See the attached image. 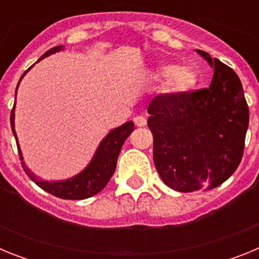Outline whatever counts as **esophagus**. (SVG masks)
Wrapping results in <instances>:
<instances>
[{"instance_id": "obj_1", "label": "esophagus", "mask_w": 259, "mask_h": 259, "mask_svg": "<svg viewBox=\"0 0 259 259\" xmlns=\"http://www.w3.org/2000/svg\"><path fill=\"white\" fill-rule=\"evenodd\" d=\"M134 122H135V124L137 125V127H144V125H146V119L144 118V116H141V115L135 116Z\"/></svg>"}]
</instances>
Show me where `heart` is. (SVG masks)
<instances>
[{
  "label": "heart",
  "mask_w": 259,
  "mask_h": 259,
  "mask_svg": "<svg viewBox=\"0 0 259 259\" xmlns=\"http://www.w3.org/2000/svg\"><path fill=\"white\" fill-rule=\"evenodd\" d=\"M153 80H162L161 92L166 97L178 98L192 92L198 83V74L192 66H176L172 62H158L150 71Z\"/></svg>",
  "instance_id": "1"
}]
</instances>
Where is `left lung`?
I'll use <instances>...</instances> for the list:
<instances>
[{
	"label": "left lung",
	"mask_w": 259,
	"mask_h": 259,
	"mask_svg": "<svg viewBox=\"0 0 259 259\" xmlns=\"http://www.w3.org/2000/svg\"><path fill=\"white\" fill-rule=\"evenodd\" d=\"M196 52L214 68L209 88L178 98L157 96L148 107L155 168L167 187L184 193L217 188L236 171L249 125L236 72Z\"/></svg>",
	"instance_id": "left-lung-1"
}]
</instances>
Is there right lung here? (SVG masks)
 <instances>
[{
  "instance_id": "add662e5",
  "label": "right lung",
  "mask_w": 259,
  "mask_h": 259,
  "mask_svg": "<svg viewBox=\"0 0 259 259\" xmlns=\"http://www.w3.org/2000/svg\"><path fill=\"white\" fill-rule=\"evenodd\" d=\"M65 49L63 45H58V47H54L52 49L48 50L44 56H41V58L37 62H40L41 59H44L45 57H49L52 54H56V53L61 52V50ZM36 62V63H37ZM35 65H32L28 70L22 75L20 80L24 77V75L31 70ZM18 83L17 89H15V101H17V92L18 87L20 84ZM15 104H14L13 110H11L10 115V123H11V130H13V134L15 136V140H17V146L18 150H19V157L20 161H22V167L24 168L26 174L28 175L29 179L33 183L40 187L41 189H44L48 193L56 196V197L63 198V200H85V198L92 197L95 194L100 193L102 189L106 187V184L109 183L110 178L113 176V174L115 172L116 167V161H118V155L120 153L123 144H124L125 139H127L131 132L135 130V125L132 120L130 122H125L124 124L119 125V127L114 128L106 136L101 140V143L98 144L97 149H96L95 154H93L92 159L85 166L84 170L80 171L76 175L71 176L68 179L65 180H42L40 178L35 175L27 167L26 162H24V158H23L22 150H20L19 141H18L17 132H15Z\"/></svg>"
}]
</instances>
